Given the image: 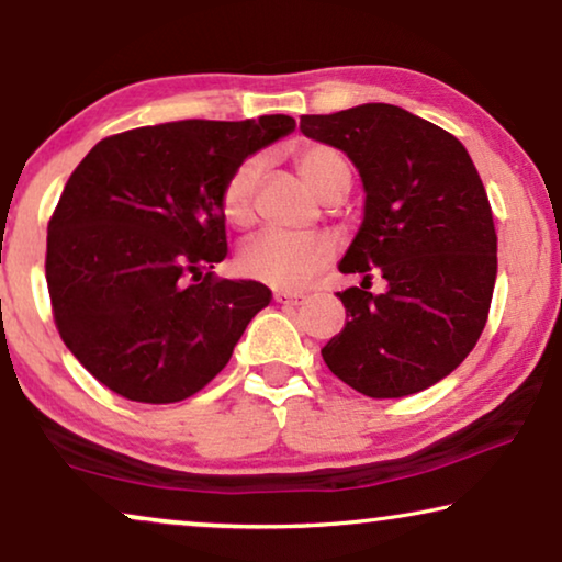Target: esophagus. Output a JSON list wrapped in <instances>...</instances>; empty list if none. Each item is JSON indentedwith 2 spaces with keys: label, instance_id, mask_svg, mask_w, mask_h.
I'll return each instance as SVG.
<instances>
[{
  "label": "esophagus",
  "instance_id": "34e87169",
  "mask_svg": "<svg viewBox=\"0 0 562 562\" xmlns=\"http://www.w3.org/2000/svg\"><path fill=\"white\" fill-rule=\"evenodd\" d=\"M273 299H276V302H279V304L296 306V304H302L306 296H304V294H299V291H276Z\"/></svg>",
  "mask_w": 562,
  "mask_h": 562
}]
</instances>
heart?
<instances>
[{
	"instance_id": "b5f03b06",
	"label": "heart",
	"mask_w": 562,
	"mask_h": 562,
	"mask_svg": "<svg viewBox=\"0 0 562 562\" xmlns=\"http://www.w3.org/2000/svg\"><path fill=\"white\" fill-rule=\"evenodd\" d=\"M296 166L304 181L317 191L322 199L350 189V166L340 150L329 145H304L296 153ZM266 158L248 156L227 173L220 191V210L235 227H248L256 217V191L263 176ZM335 245L327 235L319 233H281L266 229L252 235L243 245L237 266L252 281L266 286L294 291L310 283L333 258Z\"/></svg>"
}]
</instances>
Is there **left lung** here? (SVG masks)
<instances>
[{
  "label": "left lung",
  "instance_id": "8db88e82",
  "mask_svg": "<svg viewBox=\"0 0 562 562\" xmlns=\"http://www.w3.org/2000/svg\"><path fill=\"white\" fill-rule=\"evenodd\" d=\"M302 133L358 168L366 212L340 260L360 286L337 291L348 314L322 358L371 398L435 386L475 348L496 283V229L483 181L456 135L394 104L304 114ZM373 274L383 295L368 292Z\"/></svg>",
  "mask_w": 562,
  "mask_h": 562
}]
</instances>
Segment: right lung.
<instances>
[{
    "label": "right lung",
    "instance_id": "right-lung-1",
    "mask_svg": "<svg viewBox=\"0 0 562 562\" xmlns=\"http://www.w3.org/2000/svg\"><path fill=\"white\" fill-rule=\"evenodd\" d=\"M294 127L289 114L166 122L104 137L76 166L48 222L45 279L60 340L99 383L173 404L227 366L271 289L212 273L227 256L220 191Z\"/></svg>",
    "mask_w": 562,
    "mask_h": 562
}]
</instances>
